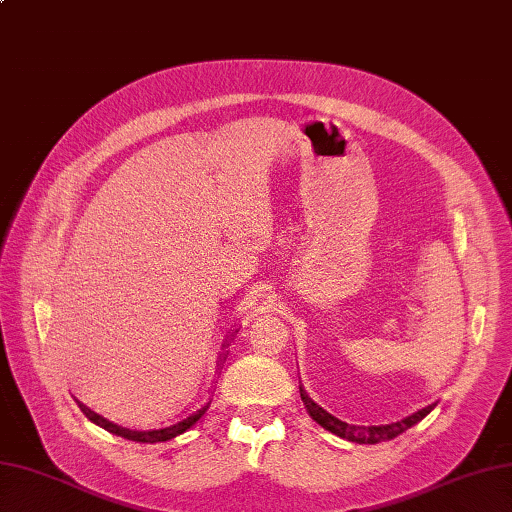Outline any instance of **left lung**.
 <instances>
[{"mask_svg": "<svg viewBox=\"0 0 512 512\" xmlns=\"http://www.w3.org/2000/svg\"><path fill=\"white\" fill-rule=\"evenodd\" d=\"M299 395H302V402H304L306 410L310 413V417H313L321 428H326V430H330L332 434L341 436V439L354 441V443H369V445L380 443V441L395 439L397 434H402V432H406L410 426H415L417 421H421V419L426 417V415L430 413V410L434 408V404H432V406H426V408H421V410H417V413L408 415V417H404V419H400V421L384 423V426H352V423H345V421H341V419H336V417H332L330 413H326V410H323L321 406H317V404L306 395V391L302 389V384H299Z\"/></svg>", "mask_w": 512, "mask_h": 512, "instance_id": "left-lung-1", "label": "left lung"}]
</instances>
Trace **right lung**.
Returning a JSON list of instances; mask_svg holds the SVG:
<instances>
[{"label": "right lung", "instance_id": "add662e5", "mask_svg": "<svg viewBox=\"0 0 512 512\" xmlns=\"http://www.w3.org/2000/svg\"><path fill=\"white\" fill-rule=\"evenodd\" d=\"M239 332V330H232V334H228V339H226V343L223 345H230V341H232V336ZM215 393V391H213ZM78 406H80V410L82 413L89 417L93 423H97V426H102L104 430H108V432H112V434H117V436H123V439H128V441H139V443H158V441H169V439H173V436H178V434H182V432H186L189 430L195 421H199V417H202L206 410H208V406H210V397L208 400L199 406V408H195V410H191V413H186L182 419H178V421H173V423H169V426H165V428H156V430H130V428H121V426H117V423H112V421H108V419H104L102 415H97V413H93V410L89 408V406H84L82 402H78Z\"/></svg>", "mask_w": 512, "mask_h": 512}]
</instances>
